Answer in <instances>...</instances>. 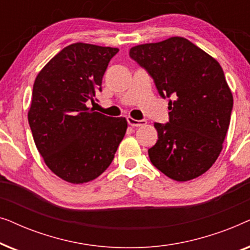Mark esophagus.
I'll return each mask as SVG.
<instances>
[{"mask_svg": "<svg viewBox=\"0 0 250 250\" xmlns=\"http://www.w3.org/2000/svg\"><path fill=\"white\" fill-rule=\"evenodd\" d=\"M127 123L131 126H133V127H139V126L146 125V119H140V121H138V119H134L132 117H127Z\"/></svg>", "mask_w": 250, "mask_h": 250, "instance_id": "obj_1", "label": "esophagus"}]
</instances>
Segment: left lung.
Listing matches in <instances>:
<instances>
[{"label":"left lung","mask_w":250,"mask_h":250,"mask_svg":"<svg viewBox=\"0 0 250 250\" xmlns=\"http://www.w3.org/2000/svg\"><path fill=\"white\" fill-rule=\"evenodd\" d=\"M129 57L153 78L160 97L169 98V122L155 123L150 162L169 179L184 182L203 175L223 148L233 97L220 63L184 37L141 44Z\"/></svg>","instance_id":"8db88e82"}]
</instances>
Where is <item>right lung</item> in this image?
<instances>
[{
    "mask_svg": "<svg viewBox=\"0 0 250 250\" xmlns=\"http://www.w3.org/2000/svg\"><path fill=\"white\" fill-rule=\"evenodd\" d=\"M117 47L70 44L47 62L33 86L28 123L46 166L69 183L97 179L110 165L127 122L86 105L101 91Z\"/></svg>",
    "mask_w": 250,
    "mask_h": 250,
    "instance_id": "add662e5",
    "label": "right lung"
}]
</instances>
